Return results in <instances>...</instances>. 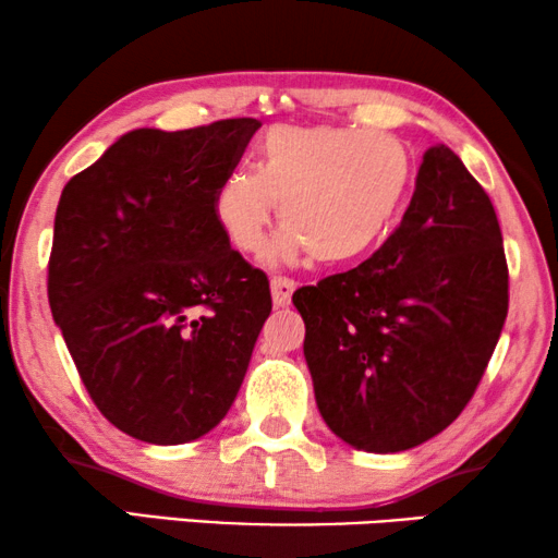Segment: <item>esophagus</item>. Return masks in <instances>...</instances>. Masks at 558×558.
<instances>
[{"instance_id": "1", "label": "esophagus", "mask_w": 558, "mask_h": 558, "mask_svg": "<svg viewBox=\"0 0 558 558\" xmlns=\"http://www.w3.org/2000/svg\"><path fill=\"white\" fill-rule=\"evenodd\" d=\"M296 289V281L287 279V277H274L271 279V302L274 307H287L292 302V294Z\"/></svg>"}]
</instances>
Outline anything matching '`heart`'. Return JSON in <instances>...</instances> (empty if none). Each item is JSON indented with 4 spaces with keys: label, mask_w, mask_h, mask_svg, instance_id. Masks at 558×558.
Instances as JSON below:
<instances>
[{
    "label": "heart",
    "mask_w": 558,
    "mask_h": 558,
    "mask_svg": "<svg viewBox=\"0 0 558 558\" xmlns=\"http://www.w3.org/2000/svg\"><path fill=\"white\" fill-rule=\"evenodd\" d=\"M256 167L228 172L213 216L228 246L258 256L274 205L284 231L266 251L271 264H350L391 233L414 187L407 142L386 132L332 124H277L262 136Z\"/></svg>",
    "instance_id": "1"
}]
</instances>
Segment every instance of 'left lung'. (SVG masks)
Instances as JSON below:
<instances>
[{"label": "left lung", "instance_id": "1", "mask_svg": "<svg viewBox=\"0 0 558 558\" xmlns=\"http://www.w3.org/2000/svg\"><path fill=\"white\" fill-rule=\"evenodd\" d=\"M292 302L317 409L335 437L376 454L437 437L475 393L508 315L490 197L452 149L429 147L384 246Z\"/></svg>", "mask_w": 558, "mask_h": 558}]
</instances>
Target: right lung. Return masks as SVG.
Instances as JSON below:
<instances>
[{
	"instance_id": "right-lung-1",
	"label": "right lung",
	"mask_w": 558,
	"mask_h": 558,
	"mask_svg": "<svg viewBox=\"0 0 558 558\" xmlns=\"http://www.w3.org/2000/svg\"><path fill=\"white\" fill-rule=\"evenodd\" d=\"M258 126L134 129L60 195L52 319L98 411L129 437H203L246 376L269 279L228 246L213 195Z\"/></svg>"
}]
</instances>
